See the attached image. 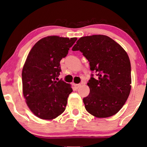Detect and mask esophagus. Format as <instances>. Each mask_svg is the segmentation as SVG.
I'll return each mask as SVG.
<instances>
[{
	"label": "esophagus",
	"mask_w": 147,
	"mask_h": 147,
	"mask_svg": "<svg viewBox=\"0 0 147 147\" xmlns=\"http://www.w3.org/2000/svg\"><path fill=\"white\" fill-rule=\"evenodd\" d=\"M82 86V84H75V87H76V89H78V88H79L80 86Z\"/></svg>",
	"instance_id": "esophagus-1"
}]
</instances>
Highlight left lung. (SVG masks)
Masks as SVG:
<instances>
[{
  "instance_id": "8db88e82",
  "label": "left lung",
  "mask_w": 147,
  "mask_h": 147,
  "mask_svg": "<svg viewBox=\"0 0 147 147\" xmlns=\"http://www.w3.org/2000/svg\"><path fill=\"white\" fill-rule=\"evenodd\" d=\"M90 62L93 75L87 84L90 94L83 99L86 110L97 118L116 114L124 105L131 90V67L125 50L111 38L94 35L80 38L72 48Z\"/></svg>"
}]
</instances>
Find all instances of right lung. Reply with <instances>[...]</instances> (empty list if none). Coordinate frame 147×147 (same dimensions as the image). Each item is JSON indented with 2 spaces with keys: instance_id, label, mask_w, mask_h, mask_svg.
<instances>
[{
  "instance_id": "right-lung-1",
  "label": "right lung",
  "mask_w": 147,
  "mask_h": 147,
  "mask_svg": "<svg viewBox=\"0 0 147 147\" xmlns=\"http://www.w3.org/2000/svg\"><path fill=\"white\" fill-rule=\"evenodd\" d=\"M76 40L48 36L38 41L28 54L22 71L23 93L30 110L41 119L53 120L65 111L73 90L69 84L57 81V77L61 71L60 61Z\"/></svg>"
}]
</instances>
